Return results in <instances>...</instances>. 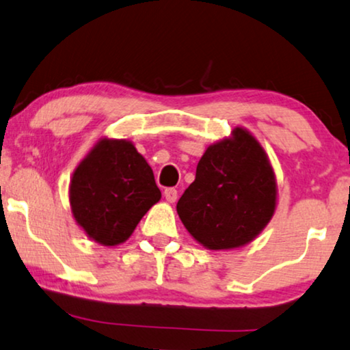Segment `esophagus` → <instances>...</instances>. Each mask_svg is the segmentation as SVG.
<instances>
[{
  "label": "esophagus",
  "mask_w": 350,
  "mask_h": 350,
  "mask_svg": "<svg viewBox=\"0 0 350 350\" xmlns=\"http://www.w3.org/2000/svg\"><path fill=\"white\" fill-rule=\"evenodd\" d=\"M165 198H166V201H170V203H174V201L177 200V190L173 189V187L165 189Z\"/></svg>",
  "instance_id": "esophagus-1"
}]
</instances>
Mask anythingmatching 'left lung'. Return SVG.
<instances>
[{
  "instance_id": "8db88e82",
  "label": "left lung",
  "mask_w": 350,
  "mask_h": 350,
  "mask_svg": "<svg viewBox=\"0 0 350 350\" xmlns=\"http://www.w3.org/2000/svg\"><path fill=\"white\" fill-rule=\"evenodd\" d=\"M176 209L204 247L220 250L250 243L275 209V177L263 147L243 128L209 146Z\"/></svg>"
}]
</instances>
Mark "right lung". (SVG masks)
Listing matches in <instances>:
<instances>
[{
	"instance_id": "right-lung-1",
	"label": "right lung",
	"mask_w": 350,
	"mask_h": 350,
	"mask_svg": "<svg viewBox=\"0 0 350 350\" xmlns=\"http://www.w3.org/2000/svg\"><path fill=\"white\" fill-rule=\"evenodd\" d=\"M161 198L152 168L125 139H101L81 161L70 187L72 215L103 245L130 238Z\"/></svg>"
}]
</instances>
